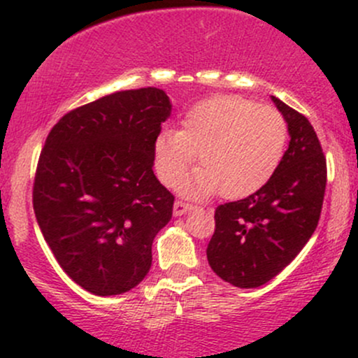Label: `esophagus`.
Returning a JSON list of instances; mask_svg holds the SVG:
<instances>
[{
  "label": "esophagus",
  "mask_w": 358,
  "mask_h": 358,
  "mask_svg": "<svg viewBox=\"0 0 358 358\" xmlns=\"http://www.w3.org/2000/svg\"><path fill=\"white\" fill-rule=\"evenodd\" d=\"M192 208H193L192 203L183 202V200H176L175 205H173V213L176 217H180V215H185L187 212H190Z\"/></svg>",
  "instance_id": "esophagus-1"
}]
</instances>
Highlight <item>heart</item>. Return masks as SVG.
I'll return each instance as SVG.
<instances>
[{"mask_svg":"<svg viewBox=\"0 0 358 358\" xmlns=\"http://www.w3.org/2000/svg\"><path fill=\"white\" fill-rule=\"evenodd\" d=\"M286 139V121L278 110L239 96H213L187 110L182 129L159 131L153 143L155 168L166 187H176L199 151L202 168L183 190L195 196L220 190L225 199H242L269 182Z\"/></svg>","mask_w":358,"mask_h":358,"instance_id":"1","label":"heart"}]
</instances>
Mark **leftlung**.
Masks as SVG:
<instances>
[{"label": "left lung", "instance_id": "left-lung-1", "mask_svg": "<svg viewBox=\"0 0 358 358\" xmlns=\"http://www.w3.org/2000/svg\"><path fill=\"white\" fill-rule=\"evenodd\" d=\"M287 122L289 146L269 182L248 199L215 208L207 248L217 276L257 287L278 276L313 236L327 187V159L310 121L273 96Z\"/></svg>", "mask_w": 358, "mask_h": 358}]
</instances>
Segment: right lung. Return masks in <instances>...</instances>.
Here are the masks:
<instances>
[{
  "mask_svg": "<svg viewBox=\"0 0 358 358\" xmlns=\"http://www.w3.org/2000/svg\"><path fill=\"white\" fill-rule=\"evenodd\" d=\"M170 113L165 90H121L71 110L48 133L35 217L60 268L89 293H126L151 268L175 202L153 173V143Z\"/></svg>",
  "mask_w": 358,
  "mask_h": 358,
  "instance_id": "obj_1",
  "label": "right lung"
}]
</instances>
